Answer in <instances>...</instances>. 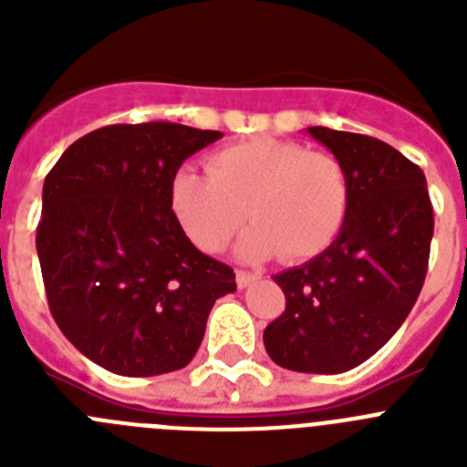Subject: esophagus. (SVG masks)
Segmentation results:
<instances>
[{"label": "esophagus", "instance_id": "esophagus-1", "mask_svg": "<svg viewBox=\"0 0 467 467\" xmlns=\"http://www.w3.org/2000/svg\"><path fill=\"white\" fill-rule=\"evenodd\" d=\"M257 278H259V274H253V271H243V269L236 271L238 287H247V285L253 283V280H257Z\"/></svg>", "mask_w": 467, "mask_h": 467}]
</instances>
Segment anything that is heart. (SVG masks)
Wrapping results in <instances>:
<instances>
[{
  "label": "heart",
  "instance_id": "b5f03b06",
  "mask_svg": "<svg viewBox=\"0 0 467 467\" xmlns=\"http://www.w3.org/2000/svg\"><path fill=\"white\" fill-rule=\"evenodd\" d=\"M348 205L341 159L278 138L226 144L210 154L208 172L180 168L171 182L172 213L205 253H222L247 214L254 222L241 243L247 259L316 257L339 236Z\"/></svg>",
  "mask_w": 467,
  "mask_h": 467
}]
</instances>
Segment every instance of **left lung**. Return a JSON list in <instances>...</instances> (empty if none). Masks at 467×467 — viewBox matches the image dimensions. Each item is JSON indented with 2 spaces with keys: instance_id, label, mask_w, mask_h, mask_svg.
Returning a JSON list of instances; mask_svg holds the SVG:
<instances>
[{
  "instance_id": "left-lung-1",
  "label": "left lung",
  "mask_w": 467,
  "mask_h": 467,
  "mask_svg": "<svg viewBox=\"0 0 467 467\" xmlns=\"http://www.w3.org/2000/svg\"><path fill=\"white\" fill-rule=\"evenodd\" d=\"M308 133L348 171V214L325 253L274 275L285 311L264 346L292 372L339 374L369 360L414 308L435 220L426 175L390 144L325 126Z\"/></svg>"
}]
</instances>
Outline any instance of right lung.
<instances>
[{
	"mask_svg": "<svg viewBox=\"0 0 467 467\" xmlns=\"http://www.w3.org/2000/svg\"><path fill=\"white\" fill-rule=\"evenodd\" d=\"M171 121L114 123L69 144L44 180L36 254L60 332L121 377L182 369L231 266L187 238L171 208L184 159L220 140Z\"/></svg>",
	"mask_w": 467,
	"mask_h": 467,
	"instance_id": "right-lung-1",
	"label": "right lung"
}]
</instances>
